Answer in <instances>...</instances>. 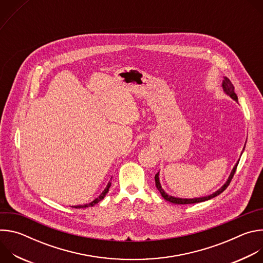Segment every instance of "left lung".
<instances>
[{
    "label": "left lung",
    "instance_id": "obj_1",
    "mask_svg": "<svg viewBox=\"0 0 263 263\" xmlns=\"http://www.w3.org/2000/svg\"><path fill=\"white\" fill-rule=\"evenodd\" d=\"M221 87H222V90H223L224 93H226L227 96H229L231 99H233L235 102H238V98H237L236 93L234 92V86H233V84L231 83V81H230L227 77H223V80H222V82H221ZM245 146H246V144H245ZM245 146H243V149H245ZM243 149H242L241 154L243 153ZM238 162H239V160L235 163V165L233 166V168H232V171H231V173H230V175H229L227 181L224 182V184L220 187V189H218L216 192H214L213 194L208 195V196L199 197V198H193V199L178 198V197L171 196V195H168L167 193H165V191L162 189L161 183H160V179H159V172L155 175L156 187H157V190L160 192V194H161V196L163 197V199L166 200V201H168V202H171V203H173V204H183V205H184V204H195V203H200V202L208 201V200H210V199H212V198H215L216 196L220 195L224 190L227 189L228 185L230 184V182H231V180H232V178H233V176H234V174H235V171H236V167H237V165H238Z\"/></svg>",
    "mask_w": 263,
    "mask_h": 263
}]
</instances>
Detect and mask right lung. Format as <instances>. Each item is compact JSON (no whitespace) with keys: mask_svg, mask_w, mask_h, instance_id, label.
I'll return each instance as SVG.
<instances>
[{"mask_svg":"<svg viewBox=\"0 0 263 263\" xmlns=\"http://www.w3.org/2000/svg\"><path fill=\"white\" fill-rule=\"evenodd\" d=\"M110 186H111V182L109 181L108 182V184H107V186H106V189L102 192V194L98 197V198H96L93 201H91L90 203H88V204H83V205H77V206H72L73 208H86V207H92L93 205H96V204H98L101 200H103L104 199V197L106 196V194L109 192V189H110Z\"/></svg>","mask_w":263,"mask_h":263,"instance_id":"obj_1","label":"right lung"}]
</instances>
